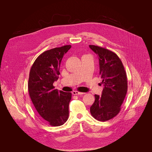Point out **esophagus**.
Listing matches in <instances>:
<instances>
[{"label":"esophagus","instance_id":"esophagus-1","mask_svg":"<svg viewBox=\"0 0 152 152\" xmlns=\"http://www.w3.org/2000/svg\"><path fill=\"white\" fill-rule=\"evenodd\" d=\"M72 94L73 95H80V94H83L84 93H81V92H79V91H73L72 92Z\"/></svg>","mask_w":152,"mask_h":152}]
</instances>
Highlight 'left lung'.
Returning <instances> with one entry per match:
<instances>
[{
    "label": "left lung",
    "instance_id": "obj_1",
    "mask_svg": "<svg viewBox=\"0 0 152 152\" xmlns=\"http://www.w3.org/2000/svg\"><path fill=\"white\" fill-rule=\"evenodd\" d=\"M97 55L100 75L103 89L102 96L95 94V101L90 107L91 115L98 121H105L115 117L120 111L127 91L126 73L119 57L105 48L90 45Z\"/></svg>",
    "mask_w": 152,
    "mask_h": 152
}]
</instances>
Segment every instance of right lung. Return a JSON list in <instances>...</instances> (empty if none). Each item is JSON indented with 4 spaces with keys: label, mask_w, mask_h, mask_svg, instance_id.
Returning <instances> with one entry per match:
<instances>
[{
    "label": "right lung",
    "mask_w": 152,
    "mask_h": 152,
    "mask_svg": "<svg viewBox=\"0 0 152 152\" xmlns=\"http://www.w3.org/2000/svg\"><path fill=\"white\" fill-rule=\"evenodd\" d=\"M71 47L66 45L44 52L35 59L29 73L31 99L39 115L52 126L64 124L69 118L72 93L55 89L53 83L60 75L64 55Z\"/></svg>",
    "instance_id": "1"
}]
</instances>
